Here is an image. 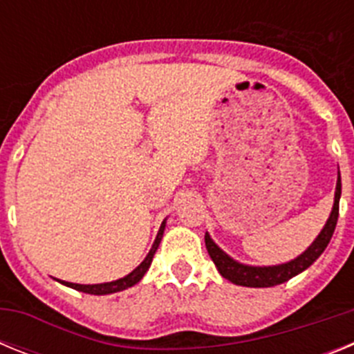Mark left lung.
Here are the masks:
<instances>
[{
    "instance_id": "left-lung-1",
    "label": "left lung",
    "mask_w": 354,
    "mask_h": 354,
    "mask_svg": "<svg viewBox=\"0 0 354 354\" xmlns=\"http://www.w3.org/2000/svg\"><path fill=\"white\" fill-rule=\"evenodd\" d=\"M340 193H342V184H340V171L339 177H337V187H335V200H333V207H331L330 218L324 223L323 230L319 232V236L315 237L314 243H312L301 255H298L296 259L289 262H283V264L277 266H248L243 264V262L234 261L230 255L223 252L220 246L216 245L214 241L211 239L207 232H205V248H207L209 255H211L212 262L218 268L220 274L223 278H227L228 282L236 283V286L243 287H273L280 286V283L287 282L296 274L303 273L306 268H310L315 261L319 259V255L324 252V248L330 243L331 236L335 232V225L339 220V200Z\"/></svg>"
}]
</instances>
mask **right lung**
<instances>
[{"label":"right lung","instance_id":"1","mask_svg":"<svg viewBox=\"0 0 354 354\" xmlns=\"http://www.w3.org/2000/svg\"><path fill=\"white\" fill-rule=\"evenodd\" d=\"M165 227H167V220L162 221L161 227H159V232H158V236H156L154 245H152V248H150V252L147 253V257L143 259L142 264H140L138 268H136V270L131 271L129 274H126V277H124V278H118V280H113V282L93 283V286H83V283L64 282V280H60V283H64V286L71 287V289L81 290V292L95 294V296H104V294L120 292V290H126V289H129V287L136 286V283H138L140 280H142V278H143V274H145L147 271H149L150 264H152V259H154V253L158 252L159 243H161L162 234H165Z\"/></svg>","mask_w":354,"mask_h":354}]
</instances>
